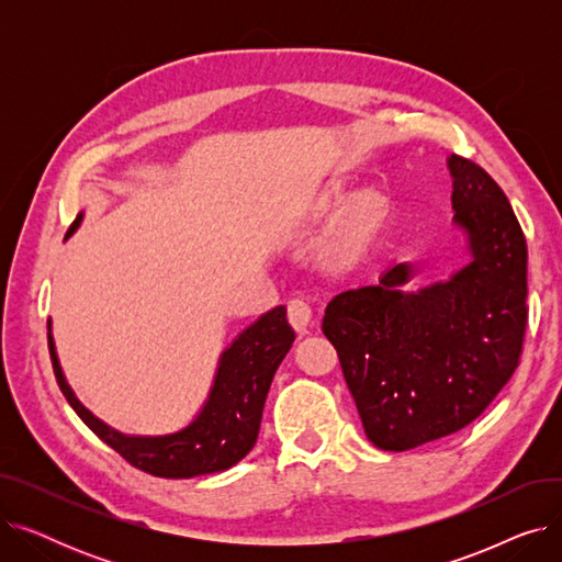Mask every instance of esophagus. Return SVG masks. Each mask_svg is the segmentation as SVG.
Segmentation results:
<instances>
[{
    "instance_id": "obj_1",
    "label": "esophagus",
    "mask_w": 562,
    "mask_h": 562,
    "mask_svg": "<svg viewBox=\"0 0 562 562\" xmlns=\"http://www.w3.org/2000/svg\"><path fill=\"white\" fill-rule=\"evenodd\" d=\"M286 312H289V323L299 333H307L310 323H312V307L305 299H291L286 303Z\"/></svg>"
}]
</instances>
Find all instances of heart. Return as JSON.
<instances>
[{
	"mask_svg": "<svg viewBox=\"0 0 562 562\" xmlns=\"http://www.w3.org/2000/svg\"><path fill=\"white\" fill-rule=\"evenodd\" d=\"M339 189L328 191L321 198V206H333L339 202ZM390 212L387 198L375 191H367L352 198L339 218L337 232H335V255L337 257H350L360 252L371 239L373 234L385 223Z\"/></svg>",
	"mask_w": 562,
	"mask_h": 562,
	"instance_id": "1",
	"label": "heart"
}]
</instances>
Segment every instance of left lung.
I'll return each instance as SVG.
<instances>
[{
  "label": "left lung",
  "mask_w": 562,
  "mask_h": 562,
  "mask_svg": "<svg viewBox=\"0 0 562 562\" xmlns=\"http://www.w3.org/2000/svg\"><path fill=\"white\" fill-rule=\"evenodd\" d=\"M453 223L471 261L405 291L412 263L348 289L323 316L373 447L409 451L481 417L515 373L528 321L526 239L513 206L471 159L451 155Z\"/></svg>",
  "instance_id": "left-lung-1"
}]
</instances>
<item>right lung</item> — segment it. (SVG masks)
I'll use <instances>...</instances> for the list:
<instances>
[{"mask_svg": "<svg viewBox=\"0 0 562 562\" xmlns=\"http://www.w3.org/2000/svg\"><path fill=\"white\" fill-rule=\"evenodd\" d=\"M81 216L83 214L75 218L66 232V239L79 227ZM293 339H296V333L289 326L284 305L261 314L223 350L212 392L200 415L182 430L147 437L117 432L77 401L61 364H58L52 326L47 323L54 375L79 419L130 464L159 479L216 474L250 453L259 435L266 394H269L273 375Z\"/></svg>", "mask_w": 562, "mask_h": 562, "instance_id": "obj_1", "label": "right lung"}]
</instances>
